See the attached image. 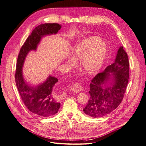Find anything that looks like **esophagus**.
Wrapping results in <instances>:
<instances>
[{
	"mask_svg": "<svg viewBox=\"0 0 146 146\" xmlns=\"http://www.w3.org/2000/svg\"><path fill=\"white\" fill-rule=\"evenodd\" d=\"M71 90L75 92H80L82 90V87L78 84H75L73 85Z\"/></svg>",
	"mask_w": 146,
	"mask_h": 146,
	"instance_id": "esophagus-1",
	"label": "esophagus"
}]
</instances>
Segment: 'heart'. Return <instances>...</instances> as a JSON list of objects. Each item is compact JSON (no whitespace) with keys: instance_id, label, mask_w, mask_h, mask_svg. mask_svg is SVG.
Wrapping results in <instances>:
<instances>
[{"instance_id":"obj_1","label":"heart","mask_w":146,"mask_h":146,"mask_svg":"<svg viewBox=\"0 0 146 146\" xmlns=\"http://www.w3.org/2000/svg\"><path fill=\"white\" fill-rule=\"evenodd\" d=\"M107 52L106 43L91 36L80 42L73 49L71 56L76 61H80V68L87 75H92L98 72L103 65ZM68 62L73 65L72 59H68Z\"/></svg>"}]
</instances>
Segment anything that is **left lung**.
Returning a JSON list of instances; mask_svg holds the SVG:
<instances>
[{
    "label": "left lung",
    "instance_id": "1",
    "mask_svg": "<svg viewBox=\"0 0 146 146\" xmlns=\"http://www.w3.org/2000/svg\"><path fill=\"white\" fill-rule=\"evenodd\" d=\"M129 62L123 46L119 48L114 62L98 74L90 85V100L83 109L92 117H104L117 108L124 97L129 78Z\"/></svg>",
    "mask_w": 146,
    "mask_h": 146
}]
</instances>
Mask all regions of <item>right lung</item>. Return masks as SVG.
<instances>
[{
    "instance_id": "obj_1",
    "label": "right lung",
    "mask_w": 146,
    "mask_h": 146,
    "mask_svg": "<svg viewBox=\"0 0 146 146\" xmlns=\"http://www.w3.org/2000/svg\"><path fill=\"white\" fill-rule=\"evenodd\" d=\"M61 28V25L58 23H45L38 26L22 46L17 60L15 81L20 96L31 112L40 117L48 118L58 113L61 103L59 102V96L53 92V88L58 80L49 75L42 83L32 85L25 80L22 68L27 55L31 50H36L42 38L55 35Z\"/></svg>"
}]
</instances>
